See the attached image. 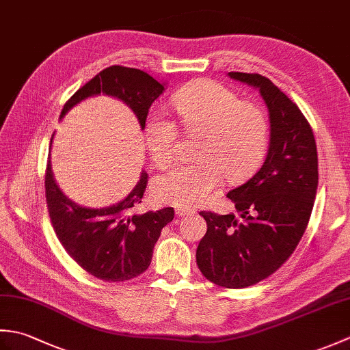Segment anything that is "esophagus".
<instances>
[{"instance_id": "obj_1", "label": "esophagus", "mask_w": 350, "mask_h": 350, "mask_svg": "<svg viewBox=\"0 0 350 350\" xmlns=\"http://www.w3.org/2000/svg\"><path fill=\"white\" fill-rule=\"evenodd\" d=\"M192 213H196V211L191 209V207H176L177 217H187V215H192Z\"/></svg>"}]
</instances>
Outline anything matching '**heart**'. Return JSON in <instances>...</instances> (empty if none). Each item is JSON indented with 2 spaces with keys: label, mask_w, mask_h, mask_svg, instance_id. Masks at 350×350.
Wrapping results in <instances>:
<instances>
[{
  "label": "heart",
  "mask_w": 350,
  "mask_h": 350,
  "mask_svg": "<svg viewBox=\"0 0 350 350\" xmlns=\"http://www.w3.org/2000/svg\"><path fill=\"white\" fill-rule=\"evenodd\" d=\"M187 135H198L196 161L173 168L153 183L161 203L192 207L219 187L224 173L239 182L262 162L269 141V122L262 107L241 100L217 81H197L171 98ZM146 144L156 167L167 168L176 159L177 126L170 118L150 116L144 129Z\"/></svg>",
  "instance_id": "1"
}]
</instances>
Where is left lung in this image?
<instances>
[{
  "label": "left lung",
  "mask_w": 350,
  "mask_h": 350,
  "mask_svg": "<svg viewBox=\"0 0 350 350\" xmlns=\"http://www.w3.org/2000/svg\"><path fill=\"white\" fill-rule=\"evenodd\" d=\"M258 88L269 109L271 138L257 173L227 197L233 213L200 212L207 232L197 247V265L213 284L243 288L269 277L293 254L313 211L319 173L317 147L308 120L271 79L230 72Z\"/></svg>",
  "instance_id": "1"
}]
</instances>
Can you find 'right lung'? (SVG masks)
Masks as SVG:
<instances>
[{"instance_id":"right-lung-1","label":"right lung","mask_w":350,"mask_h":350,"mask_svg":"<svg viewBox=\"0 0 350 350\" xmlns=\"http://www.w3.org/2000/svg\"><path fill=\"white\" fill-rule=\"evenodd\" d=\"M162 92L163 85L143 70L109 66L64 103L60 117L81 100L103 93L128 103L144 129L148 108ZM147 180L148 176L143 171L137 187L120 203L90 209L75 204L63 194L52 176L48 158L44 197L51 224L68 254L93 277L108 282L128 281L150 265L154 243L161 230L173 221L174 209L165 207L146 213L138 211Z\"/></svg>"}]
</instances>
